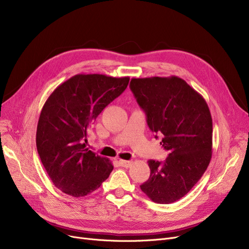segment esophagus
<instances>
[{"mask_svg": "<svg viewBox=\"0 0 249 249\" xmlns=\"http://www.w3.org/2000/svg\"><path fill=\"white\" fill-rule=\"evenodd\" d=\"M119 163L121 166L123 167H130L132 164V161L131 160H119Z\"/></svg>", "mask_w": 249, "mask_h": 249, "instance_id": "1", "label": "esophagus"}]
</instances>
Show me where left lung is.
<instances>
[{"label": "left lung", "mask_w": 249, "mask_h": 249, "mask_svg": "<svg viewBox=\"0 0 249 249\" xmlns=\"http://www.w3.org/2000/svg\"><path fill=\"white\" fill-rule=\"evenodd\" d=\"M130 89L168 152L164 161H147L150 176L140 189L155 203H174L197 184L210 163V110L198 91L178 76L132 78Z\"/></svg>", "instance_id": "obj_1"}]
</instances>
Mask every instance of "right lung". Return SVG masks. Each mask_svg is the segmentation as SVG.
<instances>
[{
  "instance_id": "right-lung-1",
  "label": "right lung",
  "mask_w": 249,
  "mask_h": 249,
  "mask_svg": "<svg viewBox=\"0 0 249 249\" xmlns=\"http://www.w3.org/2000/svg\"><path fill=\"white\" fill-rule=\"evenodd\" d=\"M129 77L76 74L48 97L39 117L36 146L53 185L80 198L101 187L113 171L108 159L87 148V135L100 113L119 97Z\"/></svg>"
}]
</instances>
